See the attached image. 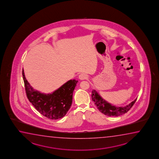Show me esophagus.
<instances>
[{
    "instance_id": "obj_1",
    "label": "esophagus",
    "mask_w": 159,
    "mask_h": 159,
    "mask_svg": "<svg viewBox=\"0 0 159 159\" xmlns=\"http://www.w3.org/2000/svg\"><path fill=\"white\" fill-rule=\"evenodd\" d=\"M88 75H86L85 74H81L79 76V78L80 79V80H86V79H88Z\"/></svg>"
}]
</instances>
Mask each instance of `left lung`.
I'll use <instances>...</instances> for the list:
<instances>
[{
	"mask_svg": "<svg viewBox=\"0 0 159 159\" xmlns=\"http://www.w3.org/2000/svg\"><path fill=\"white\" fill-rule=\"evenodd\" d=\"M91 98L101 112L108 116H119L127 113L132 108L137 99V98L128 105L125 107H116L103 100L95 90H93L92 91Z\"/></svg>",
	"mask_w": 159,
	"mask_h": 159,
	"instance_id": "8db88e82",
	"label": "left lung"
}]
</instances>
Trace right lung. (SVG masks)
<instances>
[{"instance_id":"right-lung-1","label":"right lung","mask_w":159,"mask_h":159,"mask_svg":"<svg viewBox=\"0 0 159 159\" xmlns=\"http://www.w3.org/2000/svg\"><path fill=\"white\" fill-rule=\"evenodd\" d=\"M22 76L27 98L41 115L50 120L63 117L70 108L73 93L78 81L70 80L53 93L45 94L34 90L27 81L22 69Z\"/></svg>"}]
</instances>
